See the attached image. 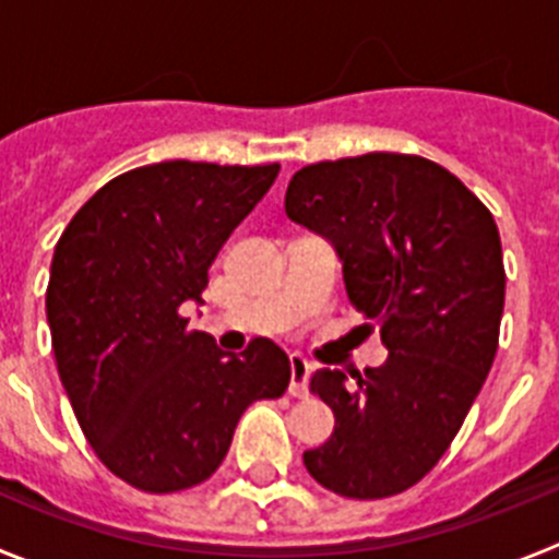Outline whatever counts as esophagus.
<instances>
[{
	"label": "esophagus",
	"mask_w": 559,
	"mask_h": 559,
	"mask_svg": "<svg viewBox=\"0 0 559 559\" xmlns=\"http://www.w3.org/2000/svg\"><path fill=\"white\" fill-rule=\"evenodd\" d=\"M310 360L302 355H290V386L288 392L294 397H308V378H310Z\"/></svg>",
	"instance_id": "34e87169"
}]
</instances>
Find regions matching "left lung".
Wrapping results in <instances>:
<instances>
[{
  "mask_svg": "<svg viewBox=\"0 0 559 559\" xmlns=\"http://www.w3.org/2000/svg\"><path fill=\"white\" fill-rule=\"evenodd\" d=\"M285 212L328 237L344 285L389 358L355 372L316 369L310 392L333 408L316 481L347 498L408 490L451 448L498 349L503 254L490 210L442 165L364 153L294 173Z\"/></svg>",
  "mask_w": 559,
  "mask_h": 559,
  "instance_id": "1",
  "label": "left lung"
}]
</instances>
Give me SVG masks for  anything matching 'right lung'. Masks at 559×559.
<instances>
[{"mask_svg":"<svg viewBox=\"0 0 559 559\" xmlns=\"http://www.w3.org/2000/svg\"><path fill=\"white\" fill-rule=\"evenodd\" d=\"M276 173L136 167L103 185L58 240L47 285L58 374L97 459L136 490L206 481L240 414L288 389L290 360L274 341L226 355L181 313L201 302L212 260Z\"/></svg>","mask_w":559,"mask_h":559,"instance_id":"right-lung-1","label":"right lung"}]
</instances>
